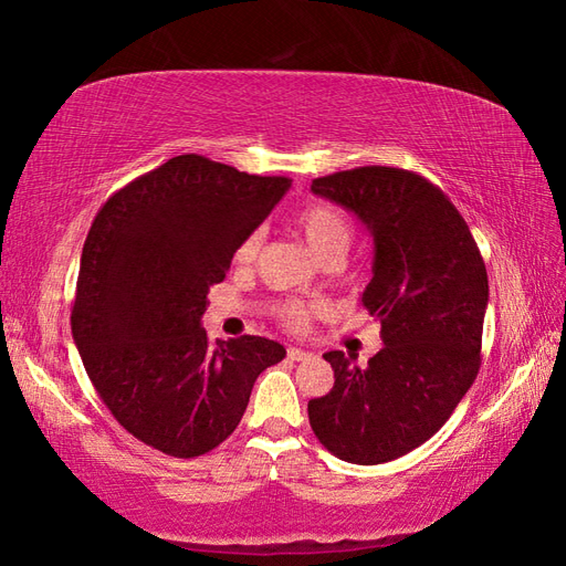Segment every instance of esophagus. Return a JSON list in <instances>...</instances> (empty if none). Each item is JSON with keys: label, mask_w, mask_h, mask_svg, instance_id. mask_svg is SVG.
I'll return each instance as SVG.
<instances>
[{"label": "esophagus", "mask_w": 566, "mask_h": 566, "mask_svg": "<svg viewBox=\"0 0 566 566\" xmlns=\"http://www.w3.org/2000/svg\"><path fill=\"white\" fill-rule=\"evenodd\" d=\"M286 357L292 359V361H306V359H311V352L298 349V347H289L286 349Z\"/></svg>", "instance_id": "obj_1"}]
</instances>
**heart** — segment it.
<instances>
[{
    "label": "heart",
    "mask_w": 566,
    "mask_h": 566,
    "mask_svg": "<svg viewBox=\"0 0 566 566\" xmlns=\"http://www.w3.org/2000/svg\"><path fill=\"white\" fill-rule=\"evenodd\" d=\"M296 227L301 235H304V241L308 243L311 253L321 262H327V260L339 262L347 253L349 241H352V223L343 209L325 202L308 205L298 212ZM260 243H262L260 229L248 233L239 243V248H235V255H233L235 262H239V265H251V262L258 258ZM315 311H318L315 304H301V301H294V304H286L280 311V315L289 327H296L298 331V327H304L308 323V318Z\"/></svg>",
    "instance_id": "heart-1"
}]
</instances>
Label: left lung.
Masks as SVG:
<instances>
[{
	"label": "left lung",
	"instance_id": "obj_1",
	"mask_svg": "<svg viewBox=\"0 0 566 566\" xmlns=\"http://www.w3.org/2000/svg\"><path fill=\"white\" fill-rule=\"evenodd\" d=\"M311 190L371 233L361 304L384 339L364 369L352 354H323L335 386L308 402L311 429L339 461H396L443 427L480 371L488 270L449 197L412 170L361 166L315 178Z\"/></svg>",
	"mask_w": 566,
	"mask_h": 566
}]
</instances>
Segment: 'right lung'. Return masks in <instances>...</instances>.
Here are the masks:
<instances>
[{
  "mask_svg": "<svg viewBox=\"0 0 566 566\" xmlns=\"http://www.w3.org/2000/svg\"><path fill=\"white\" fill-rule=\"evenodd\" d=\"M292 180L205 156H174L127 182L86 235L72 308L84 369L111 415L166 455L195 458L229 439L255 378L284 359L268 337L209 345V286Z\"/></svg>",
  "mask_w": 566,
  "mask_h": 566,
  "instance_id": "obj_1",
  "label": "right lung"
}]
</instances>
